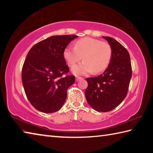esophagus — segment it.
Instances as JSON below:
<instances>
[{"mask_svg":"<svg viewBox=\"0 0 153 153\" xmlns=\"http://www.w3.org/2000/svg\"><path fill=\"white\" fill-rule=\"evenodd\" d=\"M76 81H79V80L83 79V77H79V76H77V77H76Z\"/></svg>","mask_w":153,"mask_h":153,"instance_id":"obj_1","label":"esophagus"}]
</instances>
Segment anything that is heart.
<instances>
[{"instance_id":"obj_1","label":"heart","mask_w":153,"mask_h":153,"mask_svg":"<svg viewBox=\"0 0 153 153\" xmlns=\"http://www.w3.org/2000/svg\"><path fill=\"white\" fill-rule=\"evenodd\" d=\"M82 64L73 67L76 74H99L109 65L112 56V48L109 44L92 38H83L74 43V48H66L63 56L69 67H73L82 59Z\"/></svg>"}]
</instances>
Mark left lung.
Wrapping results in <instances>:
<instances>
[{
	"label": "left lung",
	"mask_w": 153,
	"mask_h": 153,
	"mask_svg": "<svg viewBox=\"0 0 153 153\" xmlns=\"http://www.w3.org/2000/svg\"><path fill=\"white\" fill-rule=\"evenodd\" d=\"M112 48L107 69L97 77H88L85 96L88 104L98 112H108L126 98L132 75L128 51L113 38L102 36Z\"/></svg>",
	"instance_id": "obj_1"
}]
</instances>
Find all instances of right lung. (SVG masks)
Instances as JSON below:
<instances>
[{
	"label": "right lung",
	"instance_id": "right-lung-1",
	"mask_svg": "<svg viewBox=\"0 0 153 153\" xmlns=\"http://www.w3.org/2000/svg\"><path fill=\"white\" fill-rule=\"evenodd\" d=\"M76 35L51 36L33 45L22 67V79L27 99L36 109L54 113L62 107L67 90L75 76L67 75L69 67L63 51Z\"/></svg>",
	"mask_w": 153,
	"mask_h": 153
}]
</instances>
